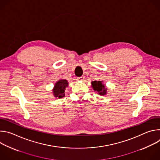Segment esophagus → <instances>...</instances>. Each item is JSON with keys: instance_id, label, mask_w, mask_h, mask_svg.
Masks as SVG:
<instances>
[{"instance_id": "esophagus-1", "label": "esophagus", "mask_w": 160, "mask_h": 160, "mask_svg": "<svg viewBox=\"0 0 160 160\" xmlns=\"http://www.w3.org/2000/svg\"><path fill=\"white\" fill-rule=\"evenodd\" d=\"M84 79H85V77H84V76H82V77H80L77 78V80H80V81H83Z\"/></svg>"}]
</instances>
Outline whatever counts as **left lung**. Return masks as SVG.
Returning <instances> with one entry per match:
<instances>
[{"label":"left lung","instance_id":"left-lung-1","mask_svg":"<svg viewBox=\"0 0 160 160\" xmlns=\"http://www.w3.org/2000/svg\"><path fill=\"white\" fill-rule=\"evenodd\" d=\"M102 81H92L91 82V85L94 91L98 92L100 96H105L107 94L106 86L102 83Z\"/></svg>","mask_w":160,"mask_h":160}]
</instances>
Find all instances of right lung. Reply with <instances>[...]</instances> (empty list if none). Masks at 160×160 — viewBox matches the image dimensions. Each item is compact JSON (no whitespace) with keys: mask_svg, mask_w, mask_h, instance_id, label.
Wrapping results in <instances>:
<instances>
[{"mask_svg":"<svg viewBox=\"0 0 160 160\" xmlns=\"http://www.w3.org/2000/svg\"><path fill=\"white\" fill-rule=\"evenodd\" d=\"M68 87V82L66 79H60L58 80L52 88V94L56 98H62L65 96L64 91Z\"/></svg>","mask_w":160,"mask_h":160,"instance_id":"add662e5","label":"right lung"}]
</instances>
